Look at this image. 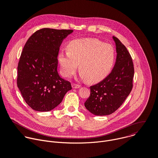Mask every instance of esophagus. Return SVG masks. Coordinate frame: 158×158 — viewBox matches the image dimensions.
<instances>
[{"mask_svg": "<svg viewBox=\"0 0 158 158\" xmlns=\"http://www.w3.org/2000/svg\"><path fill=\"white\" fill-rule=\"evenodd\" d=\"M72 87H73V88H74V89H77V88H79V87H81V85H79V84H76L73 83V84H72Z\"/></svg>", "mask_w": 158, "mask_h": 158, "instance_id": "1", "label": "esophagus"}]
</instances>
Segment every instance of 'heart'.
<instances>
[{
    "instance_id": "obj_1",
    "label": "heart",
    "mask_w": 158,
    "mask_h": 158,
    "mask_svg": "<svg viewBox=\"0 0 158 158\" xmlns=\"http://www.w3.org/2000/svg\"><path fill=\"white\" fill-rule=\"evenodd\" d=\"M59 60L64 76L74 75L79 64L81 77L94 83L110 72L115 62V51L112 45L97 39H74L69 42L68 51L60 52Z\"/></svg>"
}]
</instances>
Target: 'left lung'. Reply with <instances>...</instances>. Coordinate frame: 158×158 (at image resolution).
Masks as SVG:
<instances>
[{
    "mask_svg": "<svg viewBox=\"0 0 158 158\" xmlns=\"http://www.w3.org/2000/svg\"><path fill=\"white\" fill-rule=\"evenodd\" d=\"M117 57L111 73L102 81L91 85L85 108L96 116L109 115L124 102L132 89L134 74L131 56L124 45L113 36Z\"/></svg>",
    "mask_w": 158,
    "mask_h": 158,
    "instance_id": "obj_1",
    "label": "left lung"
}]
</instances>
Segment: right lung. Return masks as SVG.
Masks as SVG:
<instances>
[{
    "mask_svg": "<svg viewBox=\"0 0 158 158\" xmlns=\"http://www.w3.org/2000/svg\"><path fill=\"white\" fill-rule=\"evenodd\" d=\"M73 30L43 28L27 40L17 66V84L26 102L37 111L57 106L72 89L57 73V56L62 40Z\"/></svg>",
    "mask_w": 158,
    "mask_h": 158,
    "instance_id": "obj_1",
    "label": "right lung"
}]
</instances>
